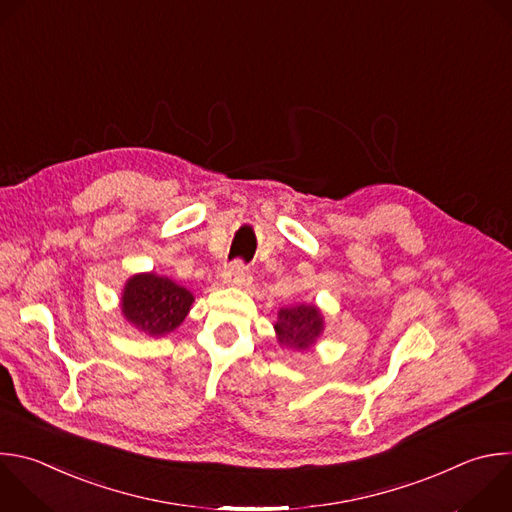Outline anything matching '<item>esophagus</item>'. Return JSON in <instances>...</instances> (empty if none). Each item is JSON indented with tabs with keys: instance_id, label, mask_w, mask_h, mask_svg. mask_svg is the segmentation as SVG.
Masks as SVG:
<instances>
[{
	"instance_id": "obj_1",
	"label": "esophagus",
	"mask_w": 512,
	"mask_h": 512,
	"mask_svg": "<svg viewBox=\"0 0 512 512\" xmlns=\"http://www.w3.org/2000/svg\"><path fill=\"white\" fill-rule=\"evenodd\" d=\"M249 283V273L243 267L241 261H235L229 265V269L223 273V285H245Z\"/></svg>"
}]
</instances>
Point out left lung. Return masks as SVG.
<instances>
[{
	"instance_id": "8db88e82",
	"label": "left lung",
	"mask_w": 512,
	"mask_h": 512,
	"mask_svg": "<svg viewBox=\"0 0 512 512\" xmlns=\"http://www.w3.org/2000/svg\"><path fill=\"white\" fill-rule=\"evenodd\" d=\"M277 342L293 352H307L313 348L325 329L323 311L315 303H295L277 311L273 323Z\"/></svg>"
}]
</instances>
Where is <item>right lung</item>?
<instances>
[{
	"label": "right lung",
	"mask_w": 512,
	"mask_h": 512,
	"mask_svg": "<svg viewBox=\"0 0 512 512\" xmlns=\"http://www.w3.org/2000/svg\"><path fill=\"white\" fill-rule=\"evenodd\" d=\"M193 293L166 275L134 273L126 279L120 311L124 319L150 337L175 331L193 307Z\"/></svg>",
	"instance_id": "right-lung-1"
}]
</instances>
